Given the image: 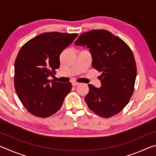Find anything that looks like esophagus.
<instances>
[{"label":"esophagus","mask_w":156,"mask_h":156,"mask_svg":"<svg viewBox=\"0 0 156 156\" xmlns=\"http://www.w3.org/2000/svg\"><path fill=\"white\" fill-rule=\"evenodd\" d=\"M79 84H80V83H75V82H73V83H72V85H73V86H77V85H78Z\"/></svg>","instance_id":"1"}]
</instances>
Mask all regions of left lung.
Returning a JSON list of instances; mask_svg holds the SVG:
<instances>
[{
    "label": "left lung",
    "mask_w": 156,
    "mask_h": 156,
    "mask_svg": "<svg viewBox=\"0 0 156 156\" xmlns=\"http://www.w3.org/2000/svg\"><path fill=\"white\" fill-rule=\"evenodd\" d=\"M75 44L89 49L92 67L102 73L100 88L88 84L84 100L89 108L101 117L116 115L127 105L134 91L137 68L130 47L105 30L82 34Z\"/></svg>",
    "instance_id": "left-lung-1"
}]
</instances>
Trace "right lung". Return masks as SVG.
Segmentation results:
<instances>
[{
  "label": "right lung",
  "instance_id": "add662e5",
  "mask_svg": "<svg viewBox=\"0 0 156 156\" xmlns=\"http://www.w3.org/2000/svg\"><path fill=\"white\" fill-rule=\"evenodd\" d=\"M78 34L47 32L27 42L14 63V87L29 112L41 118L51 116L61 108L72 90L71 83L48 80L60 67V55ZM52 84H51V83Z\"/></svg>",
  "mask_w": 156,
  "mask_h": 156
}]
</instances>
